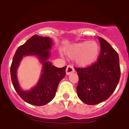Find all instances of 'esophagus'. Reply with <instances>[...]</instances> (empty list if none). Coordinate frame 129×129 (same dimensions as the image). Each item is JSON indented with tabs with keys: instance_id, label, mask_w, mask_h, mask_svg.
Segmentation results:
<instances>
[{
	"instance_id": "34e87169",
	"label": "esophagus",
	"mask_w": 129,
	"mask_h": 129,
	"mask_svg": "<svg viewBox=\"0 0 129 129\" xmlns=\"http://www.w3.org/2000/svg\"><path fill=\"white\" fill-rule=\"evenodd\" d=\"M75 70L74 68V67L72 66H71V65H68V66H67L66 68V74L69 75L72 74V73L74 72Z\"/></svg>"
}]
</instances>
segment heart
<instances>
[{
    "mask_svg": "<svg viewBox=\"0 0 129 129\" xmlns=\"http://www.w3.org/2000/svg\"><path fill=\"white\" fill-rule=\"evenodd\" d=\"M100 48L97 42L84 41L74 44L66 49V53L71 58H74L77 64L86 67L93 64L98 59Z\"/></svg>",
    "mask_w": 129,
    "mask_h": 129,
    "instance_id": "heart-1",
    "label": "heart"
}]
</instances>
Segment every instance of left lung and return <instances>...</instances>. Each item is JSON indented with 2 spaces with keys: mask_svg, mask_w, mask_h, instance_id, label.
<instances>
[{
  "mask_svg": "<svg viewBox=\"0 0 129 129\" xmlns=\"http://www.w3.org/2000/svg\"><path fill=\"white\" fill-rule=\"evenodd\" d=\"M97 61L86 68H76L79 77L77 94L85 104H99L110 97L120 77L119 57L116 51L102 37Z\"/></svg>",
  "mask_w": 129,
  "mask_h": 129,
  "instance_id": "8db88e82",
  "label": "left lung"
}]
</instances>
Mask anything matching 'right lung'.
Here are the masks:
<instances>
[{"label": "right lung", "instance_id": "add662e5", "mask_svg": "<svg viewBox=\"0 0 129 129\" xmlns=\"http://www.w3.org/2000/svg\"><path fill=\"white\" fill-rule=\"evenodd\" d=\"M52 41L49 37L35 35L23 45L19 46L13 57L11 66V77L15 90L20 97L27 103L35 106H43L53 100L57 86L66 76V69L56 68L51 63L47 61L49 57V49ZM35 54L44 63L43 74L38 85L30 91H23L18 83L16 69L23 55Z\"/></svg>", "mask_w": 129, "mask_h": 129}]
</instances>
